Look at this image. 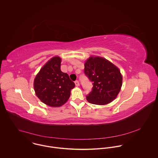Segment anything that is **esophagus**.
<instances>
[{"mask_svg": "<svg viewBox=\"0 0 158 158\" xmlns=\"http://www.w3.org/2000/svg\"><path fill=\"white\" fill-rule=\"evenodd\" d=\"M75 86H76L77 87H78L79 85H80V83H79V81H75Z\"/></svg>", "mask_w": 158, "mask_h": 158, "instance_id": "34e87169", "label": "esophagus"}]
</instances>
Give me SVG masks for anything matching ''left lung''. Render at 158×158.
<instances>
[{
    "label": "left lung",
    "mask_w": 158,
    "mask_h": 158,
    "mask_svg": "<svg viewBox=\"0 0 158 158\" xmlns=\"http://www.w3.org/2000/svg\"><path fill=\"white\" fill-rule=\"evenodd\" d=\"M85 73L93 82L86 100L90 103L105 105L117 97L122 86V75L115 65L105 58L90 56L85 61Z\"/></svg>",
    "instance_id": "left-lung-1"
}]
</instances>
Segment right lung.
<instances>
[{
  "instance_id": "obj_1",
  "label": "right lung",
  "mask_w": 158,
  "mask_h": 158,
  "mask_svg": "<svg viewBox=\"0 0 158 158\" xmlns=\"http://www.w3.org/2000/svg\"><path fill=\"white\" fill-rule=\"evenodd\" d=\"M61 58L55 56L40 69L33 82L38 98L46 105L60 107L65 104L75 86L68 73L61 70Z\"/></svg>"
}]
</instances>
